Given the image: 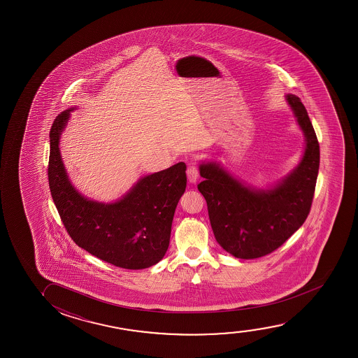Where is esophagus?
Listing matches in <instances>:
<instances>
[{
    "mask_svg": "<svg viewBox=\"0 0 358 358\" xmlns=\"http://www.w3.org/2000/svg\"><path fill=\"white\" fill-rule=\"evenodd\" d=\"M187 176H188V180L192 183H196V180L199 178V169H198V165L196 164H191L188 169H187Z\"/></svg>",
    "mask_w": 358,
    "mask_h": 358,
    "instance_id": "1",
    "label": "esophagus"
}]
</instances>
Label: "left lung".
Wrapping results in <instances>:
<instances>
[{
	"label": "left lung",
	"mask_w": 358,
	"mask_h": 358,
	"mask_svg": "<svg viewBox=\"0 0 358 358\" xmlns=\"http://www.w3.org/2000/svg\"><path fill=\"white\" fill-rule=\"evenodd\" d=\"M306 136L303 159L289 176L268 191H255L231 177L219 165H201L198 189L206 198L217 243L241 259H255L284 245L308 216L318 177L319 142L301 99L289 94Z\"/></svg>",
	"instance_id": "1"
}]
</instances>
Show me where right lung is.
<instances>
[{
  "instance_id": "add662e5",
  "label": "right lung",
  "mask_w": 358,
  "mask_h": 358,
  "mask_svg": "<svg viewBox=\"0 0 358 358\" xmlns=\"http://www.w3.org/2000/svg\"><path fill=\"white\" fill-rule=\"evenodd\" d=\"M69 111L52 123L48 167L50 192L64 229L76 245L118 268L157 264L169 248L175 209L186 189V164L143 177L116 203L88 201L69 183L59 155V134Z\"/></svg>"
}]
</instances>
